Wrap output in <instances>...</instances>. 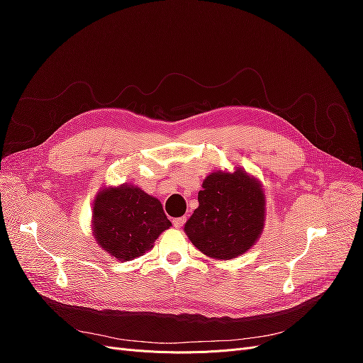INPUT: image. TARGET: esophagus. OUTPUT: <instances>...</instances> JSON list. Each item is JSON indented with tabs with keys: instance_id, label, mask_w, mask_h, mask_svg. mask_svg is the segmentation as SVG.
Returning <instances> with one entry per match:
<instances>
[{
	"instance_id": "34e87169",
	"label": "esophagus",
	"mask_w": 363,
	"mask_h": 363,
	"mask_svg": "<svg viewBox=\"0 0 363 363\" xmlns=\"http://www.w3.org/2000/svg\"><path fill=\"white\" fill-rule=\"evenodd\" d=\"M184 223H186V216L175 218L174 221H172V224H174V227H175V228H182V227L184 225Z\"/></svg>"
}]
</instances>
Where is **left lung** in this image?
<instances>
[{"label":"left lung","mask_w":363,"mask_h":363,"mask_svg":"<svg viewBox=\"0 0 363 363\" xmlns=\"http://www.w3.org/2000/svg\"><path fill=\"white\" fill-rule=\"evenodd\" d=\"M199 203L184 233L203 255L230 260L257 242L267 219V195L255 175L239 167L233 172L213 171L203 182Z\"/></svg>","instance_id":"1"}]
</instances>
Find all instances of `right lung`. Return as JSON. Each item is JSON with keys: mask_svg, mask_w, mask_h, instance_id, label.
Wrapping results in <instances>:
<instances>
[{"mask_svg": "<svg viewBox=\"0 0 363 363\" xmlns=\"http://www.w3.org/2000/svg\"><path fill=\"white\" fill-rule=\"evenodd\" d=\"M171 227L162 203L139 186H107L92 204V235L107 255L119 262L148 252Z\"/></svg>", "mask_w": 363, "mask_h": 363, "instance_id": "obj_1", "label": "right lung"}]
</instances>
